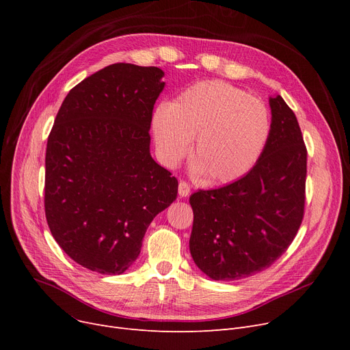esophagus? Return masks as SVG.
I'll list each match as a JSON object with an SVG mask.
<instances>
[{"label":"esophagus","instance_id":"1","mask_svg":"<svg viewBox=\"0 0 350 350\" xmlns=\"http://www.w3.org/2000/svg\"><path fill=\"white\" fill-rule=\"evenodd\" d=\"M190 194V185L185 180H180L178 183V196L180 197H187Z\"/></svg>","mask_w":350,"mask_h":350}]
</instances>
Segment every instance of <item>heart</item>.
I'll return each instance as SVG.
<instances>
[{"mask_svg": "<svg viewBox=\"0 0 350 350\" xmlns=\"http://www.w3.org/2000/svg\"><path fill=\"white\" fill-rule=\"evenodd\" d=\"M153 135L167 167L193 147L191 172L215 183H231L260 161L272 133L268 106L221 81L198 82L154 110Z\"/></svg>", "mask_w": 350, "mask_h": 350, "instance_id": "obj_1", "label": "heart"}]
</instances>
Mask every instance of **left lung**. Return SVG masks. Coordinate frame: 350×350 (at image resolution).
Returning <instances> with one entry per match:
<instances>
[{"label":"left lung","mask_w":350,"mask_h":350,"mask_svg":"<svg viewBox=\"0 0 350 350\" xmlns=\"http://www.w3.org/2000/svg\"><path fill=\"white\" fill-rule=\"evenodd\" d=\"M272 133L255 167L240 180L190 197V252L215 281H237L269 268L295 238L305 208L306 147L295 113L269 98Z\"/></svg>","instance_id":"1"}]
</instances>
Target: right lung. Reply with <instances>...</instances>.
<instances>
[{
    "label": "right lung",
    "mask_w": 350,
    "mask_h": 350,
    "mask_svg": "<svg viewBox=\"0 0 350 350\" xmlns=\"http://www.w3.org/2000/svg\"><path fill=\"white\" fill-rule=\"evenodd\" d=\"M164 72L109 65L69 90L48 136L45 215L70 258L123 273L153 218L177 197V178L150 154V123Z\"/></svg>",
    "instance_id": "right-lung-1"
}]
</instances>
